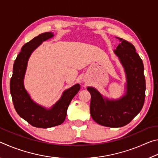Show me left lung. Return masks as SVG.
Wrapping results in <instances>:
<instances>
[{
  "mask_svg": "<svg viewBox=\"0 0 158 158\" xmlns=\"http://www.w3.org/2000/svg\"><path fill=\"white\" fill-rule=\"evenodd\" d=\"M114 53L126 74V93L118 100L105 98L94 88L88 87L91 95L90 113L101 125L110 127L125 126L141 111L145 100L146 81L143 64L132 44L122 38Z\"/></svg>",
  "mask_w": 158,
  "mask_h": 158,
  "instance_id": "left-lung-1",
  "label": "left lung"
}]
</instances>
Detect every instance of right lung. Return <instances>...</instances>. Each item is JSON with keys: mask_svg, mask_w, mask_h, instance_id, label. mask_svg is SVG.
I'll return each mask as SVG.
<instances>
[{"mask_svg": "<svg viewBox=\"0 0 158 158\" xmlns=\"http://www.w3.org/2000/svg\"><path fill=\"white\" fill-rule=\"evenodd\" d=\"M52 37L53 33L47 32L34 37L23 45L15 61L10 79V93L16 111L20 117L36 127L48 128L62 124L65 120L69 103L80 89V85L77 84L65 90L60 100L51 109L37 105L31 100L26 90L23 79L29 57L42 42Z\"/></svg>", "mask_w": 158, "mask_h": 158, "instance_id": "right-lung-1", "label": "right lung"}]
</instances>
